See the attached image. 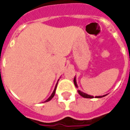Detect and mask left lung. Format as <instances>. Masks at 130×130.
Masks as SVG:
<instances>
[{
	"label": "left lung",
	"instance_id": "left-lung-1",
	"mask_svg": "<svg viewBox=\"0 0 130 130\" xmlns=\"http://www.w3.org/2000/svg\"><path fill=\"white\" fill-rule=\"evenodd\" d=\"M74 84H75V87H77V88H78V86H77V80H76V77H75V78H74ZM78 94H80L81 96L84 97V98H87V99H92V98H94L93 96H91V95H89V94H87L85 93V92H82V91H80V90H78ZM107 94H105V95H103V96H96L95 98H102V97H104L105 96H106Z\"/></svg>",
	"mask_w": 130,
	"mask_h": 130
}]
</instances>
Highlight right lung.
<instances>
[{
	"instance_id": "1",
	"label": "right lung",
	"mask_w": 130,
	"mask_h": 130,
	"mask_svg": "<svg viewBox=\"0 0 130 130\" xmlns=\"http://www.w3.org/2000/svg\"><path fill=\"white\" fill-rule=\"evenodd\" d=\"M58 81H59V80H58ZM57 83H58V82L57 83L56 85H55V89H54V90H53V92H52V94H51V96H50L49 97L48 99H47V100H45V102H48V101H50V100H51L52 99H53V97L54 96V95H55V90H56V88H57Z\"/></svg>"
}]
</instances>
